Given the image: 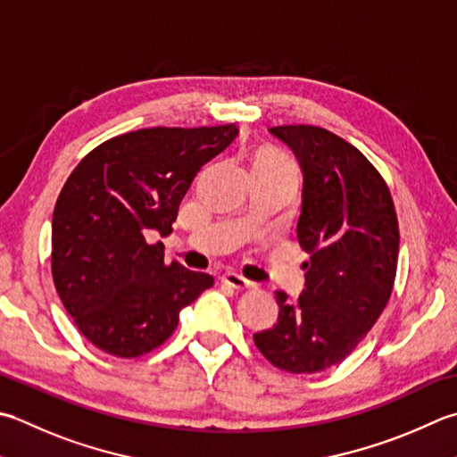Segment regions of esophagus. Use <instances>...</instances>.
Listing matches in <instances>:
<instances>
[{"label":"esophagus","instance_id":"esophagus-1","mask_svg":"<svg viewBox=\"0 0 457 457\" xmlns=\"http://www.w3.org/2000/svg\"><path fill=\"white\" fill-rule=\"evenodd\" d=\"M221 281L226 283V285H229L231 289H249V287H253L252 281H247L245 277H241L237 273H223L221 275Z\"/></svg>","mask_w":457,"mask_h":457}]
</instances>
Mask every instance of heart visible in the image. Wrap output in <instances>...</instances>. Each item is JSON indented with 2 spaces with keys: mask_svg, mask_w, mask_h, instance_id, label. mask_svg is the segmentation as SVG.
<instances>
[{
  "mask_svg": "<svg viewBox=\"0 0 457 457\" xmlns=\"http://www.w3.org/2000/svg\"><path fill=\"white\" fill-rule=\"evenodd\" d=\"M259 164H267V166H273V168H281V170H287V172H295L293 164L289 162L287 156H283L281 152L277 150H265L259 154V158L255 160Z\"/></svg>",
  "mask_w": 457,
  "mask_h": 457,
  "instance_id": "1",
  "label": "heart"
}]
</instances>
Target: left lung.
Here are the masks:
<instances>
[{"mask_svg": "<svg viewBox=\"0 0 457 457\" xmlns=\"http://www.w3.org/2000/svg\"><path fill=\"white\" fill-rule=\"evenodd\" d=\"M297 158L303 202L297 223L305 289L277 291L279 317L253 335L273 366L312 374L338 364L377 323L398 263V220L386 182L362 152L319 127H273Z\"/></svg>", "mask_w": 457, "mask_h": 457, "instance_id": "8db88e82", "label": "left lung"}]
</instances>
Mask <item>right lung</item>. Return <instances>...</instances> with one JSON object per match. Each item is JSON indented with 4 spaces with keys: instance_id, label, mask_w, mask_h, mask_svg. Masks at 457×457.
I'll return each instance as SVG.
<instances>
[{
    "instance_id": "1",
    "label": "right lung",
    "mask_w": 457,
    "mask_h": 457,
    "mask_svg": "<svg viewBox=\"0 0 457 457\" xmlns=\"http://www.w3.org/2000/svg\"><path fill=\"white\" fill-rule=\"evenodd\" d=\"M236 124L142 129L103 142L71 172L53 212L51 271L88 341L134 359L162 345L213 277L164 263V244L200 168L237 137Z\"/></svg>"
}]
</instances>
